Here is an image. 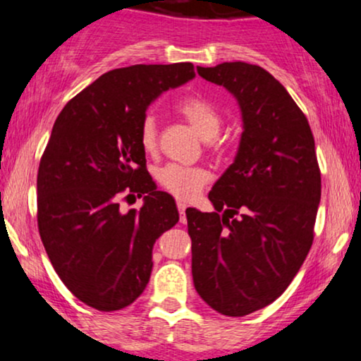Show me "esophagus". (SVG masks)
Masks as SVG:
<instances>
[{
  "mask_svg": "<svg viewBox=\"0 0 361 361\" xmlns=\"http://www.w3.org/2000/svg\"><path fill=\"white\" fill-rule=\"evenodd\" d=\"M178 210H180V221L181 222H185L186 221V217H185V210H186V207H188V205H186L185 204V202H178Z\"/></svg>",
  "mask_w": 361,
  "mask_h": 361,
  "instance_id": "34e87169",
  "label": "esophagus"
}]
</instances>
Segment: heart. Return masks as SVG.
I'll use <instances>...</instances> for the list:
<instances>
[{"label":"heart","instance_id":"b5f03b06","mask_svg":"<svg viewBox=\"0 0 361 361\" xmlns=\"http://www.w3.org/2000/svg\"><path fill=\"white\" fill-rule=\"evenodd\" d=\"M178 114L185 117L202 137L210 140L221 132L222 115L210 102L200 97H188L176 105ZM140 146L146 152H154L157 147V127L156 120L146 117L142 120L139 132ZM217 144L210 140V147ZM210 180L209 171L202 166H183V164H166L157 173L159 185L180 200H192L200 193V190Z\"/></svg>","mask_w":361,"mask_h":361}]
</instances>
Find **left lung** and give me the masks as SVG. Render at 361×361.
Returning <instances> with one entry per match:
<instances>
[{"instance_id": "1", "label": "left lung", "mask_w": 361, "mask_h": 361, "mask_svg": "<svg viewBox=\"0 0 361 361\" xmlns=\"http://www.w3.org/2000/svg\"><path fill=\"white\" fill-rule=\"evenodd\" d=\"M197 71L234 94L244 130L209 193L215 212L186 209L193 283L214 310L243 317L279 299L300 270L314 241L321 169L304 111L267 69L238 61Z\"/></svg>"}]
</instances>
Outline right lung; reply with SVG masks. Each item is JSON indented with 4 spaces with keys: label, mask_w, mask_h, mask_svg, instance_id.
<instances>
[{
    "label": "right lung",
    "mask_w": 361,
    "mask_h": 361,
    "mask_svg": "<svg viewBox=\"0 0 361 361\" xmlns=\"http://www.w3.org/2000/svg\"><path fill=\"white\" fill-rule=\"evenodd\" d=\"M192 78V62L114 69L56 118L37 173V224L54 270L90 307L111 312L137 299L156 239L180 219L149 175L139 132L151 102ZM135 196L143 209L120 213L119 200Z\"/></svg>",
    "instance_id": "obj_1"
}]
</instances>
